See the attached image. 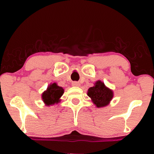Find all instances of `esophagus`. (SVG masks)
Listing matches in <instances>:
<instances>
[{
    "instance_id": "esophagus-1",
    "label": "esophagus",
    "mask_w": 154,
    "mask_h": 154,
    "mask_svg": "<svg viewBox=\"0 0 154 154\" xmlns=\"http://www.w3.org/2000/svg\"><path fill=\"white\" fill-rule=\"evenodd\" d=\"M72 86H75V87H79V85H80V84H79V82H72Z\"/></svg>"
}]
</instances>
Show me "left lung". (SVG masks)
I'll return each instance as SVG.
<instances>
[{"label": "left lung", "instance_id": "1", "mask_svg": "<svg viewBox=\"0 0 154 154\" xmlns=\"http://www.w3.org/2000/svg\"><path fill=\"white\" fill-rule=\"evenodd\" d=\"M88 95L97 107L101 108L109 104L114 96V93L109 88L106 87L103 82L98 80L93 87L88 89Z\"/></svg>", "mask_w": 154, "mask_h": 154}]
</instances>
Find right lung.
<instances>
[{
    "label": "right lung",
    "instance_id": "obj_1",
    "mask_svg": "<svg viewBox=\"0 0 154 154\" xmlns=\"http://www.w3.org/2000/svg\"><path fill=\"white\" fill-rule=\"evenodd\" d=\"M64 90L61 87L57 85L56 83H52L47 88L45 91H44L42 94V99L46 106L54 105L55 103H58L61 101L60 98L63 94Z\"/></svg>",
    "mask_w": 154,
    "mask_h": 154
}]
</instances>
